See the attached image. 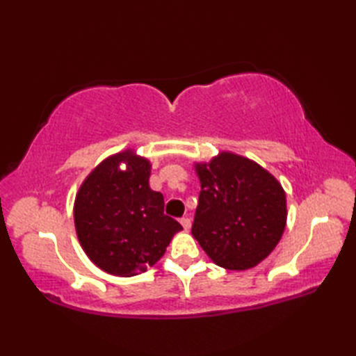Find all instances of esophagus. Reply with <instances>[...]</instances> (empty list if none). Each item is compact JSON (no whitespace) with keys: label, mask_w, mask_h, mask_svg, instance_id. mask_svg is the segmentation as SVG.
I'll use <instances>...</instances> for the list:
<instances>
[{"label":"esophagus","mask_w":356,"mask_h":356,"mask_svg":"<svg viewBox=\"0 0 356 356\" xmlns=\"http://www.w3.org/2000/svg\"><path fill=\"white\" fill-rule=\"evenodd\" d=\"M180 223H182L185 231H190V228H191V218L190 217H182V218H180Z\"/></svg>","instance_id":"1"}]
</instances>
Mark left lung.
<instances>
[{"instance_id": "1", "label": "left lung", "mask_w": 356, "mask_h": 356, "mask_svg": "<svg viewBox=\"0 0 356 356\" xmlns=\"http://www.w3.org/2000/svg\"><path fill=\"white\" fill-rule=\"evenodd\" d=\"M199 205L191 234L217 266L254 268L274 251L286 226V194L260 165L232 153L197 163Z\"/></svg>"}]
</instances>
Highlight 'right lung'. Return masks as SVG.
I'll use <instances>...</instances> for the list:
<instances>
[{"label": "right lung", "instance_id": "obj_1", "mask_svg": "<svg viewBox=\"0 0 356 356\" xmlns=\"http://www.w3.org/2000/svg\"><path fill=\"white\" fill-rule=\"evenodd\" d=\"M126 163V170L120 163ZM151 165L133 151L97 165L74 200V226L88 259L111 275L133 277L161 259L182 229L148 185Z\"/></svg>", "mask_w": 356, "mask_h": 356}]
</instances>
